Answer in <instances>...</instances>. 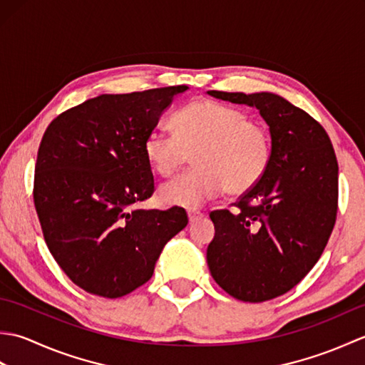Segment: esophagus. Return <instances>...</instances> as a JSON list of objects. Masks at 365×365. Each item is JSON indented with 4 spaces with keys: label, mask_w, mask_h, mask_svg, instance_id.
<instances>
[{
    "label": "esophagus",
    "mask_w": 365,
    "mask_h": 365,
    "mask_svg": "<svg viewBox=\"0 0 365 365\" xmlns=\"http://www.w3.org/2000/svg\"><path fill=\"white\" fill-rule=\"evenodd\" d=\"M202 218H204V213L196 212V210H188V220H190V224L196 222V221L202 220Z\"/></svg>",
    "instance_id": "34e87169"
}]
</instances>
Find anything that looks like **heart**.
Returning a JSON list of instances; mask_svg holds the SVG:
<instances>
[{
	"mask_svg": "<svg viewBox=\"0 0 365 365\" xmlns=\"http://www.w3.org/2000/svg\"><path fill=\"white\" fill-rule=\"evenodd\" d=\"M175 133L155 128L144 139V155L160 177H170L195 153V168L160 191L168 205L196 208L224 190L245 195L269 168V130L240 108L213 100L190 103L174 118Z\"/></svg>",
	"mask_w": 365,
	"mask_h": 365,
	"instance_id": "1",
	"label": "heart"
}]
</instances>
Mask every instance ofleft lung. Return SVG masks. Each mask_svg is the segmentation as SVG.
I'll return each instance as SVG.
<instances>
[{
	"label": "left lung",
	"instance_id": "8db88e82",
	"mask_svg": "<svg viewBox=\"0 0 365 365\" xmlns=\"http://www.w3.org/2000/svg\"><path fill=\"white\" fill-rule=\"evenodd\" d=\"M208 94L257 108L273 139L267 174L240 197L238 210L210 213L215 238L207 247L208 268L230 297L273 299L314 268L328 243L337 215L336 153L320 123L281 96Z\"/></svg>",
	"mask_w": 365,
	"mask_h": 365
}]
</instances>
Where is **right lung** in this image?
<instances>
[{
	"label": "right lung",
	"instance_id": "right-lung-1",
	"mask_svg": "<svg viewBox=\"0 0 365 365\" xmlns=\"http://www.w3.org/2000/svg\"><path fill=\"white\" fill-rule=\"evenodd\" d=\"M188 86L102 94L64 111L37 152L34 205L61 269L88 293L120 298L153 274L185 229L183 208L133 210L153 195L144 139Z\"/></svg>",
	"mask_w": 365,
	"mask_h": 365
}]
</instances>
